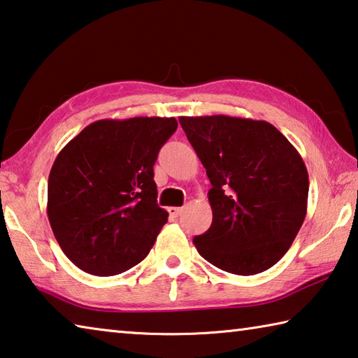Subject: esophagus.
<instances>
[{
	"mask_svg": "<svg viewBox=\"0 0 358 358\" xmlns=\"http://www.w3.org/2000/svg\"><path fill=\"white\" fill-rule=\"evenodd\" d=\"M168 213H169V215H171L173 219H178L179 215L182 214V208H169Z\"/></svg>",
	"mask_w": 358,
	"mask_h": 358,
	"instance_id": "1",
	"label": "esophagus"
}]
</instances>
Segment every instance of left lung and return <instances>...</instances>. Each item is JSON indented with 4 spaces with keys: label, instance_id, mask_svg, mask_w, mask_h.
<instances>
[{
    "label": "left lung",
    "instance_id": "1",
    "mask_svg": "<svg viewBox=\"0 0 358 358\" xmlns=\"http://www.w3.org/2000/svg\"><path fill=\"white\" fill-rule=\"evenodd\" d=\"M213 189V224L193 238L204 260L250 276L282 259L306 217L309 178L298 150L265 120L180 117Z\"/></svg>",
    "mask_w": 358,
    "mask_h": 358
}]
</instances>
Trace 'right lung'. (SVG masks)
I'll use <instances>...</instances> for the list:
<instances>
[{
	"label": "right lung",
	"mask_w": 358,
	"mask_h": 358,
	"mask_svg": "<svg viewBox=\"0 0 358 358\" xmlns=\"http://www.w3.org/2000/svg\"><path fill=\"white\" fill-rule=\"evenodd\" d=\"M178 128L174 117L98 120L57 155L47 215L64 255L82 271L114 276L148 257L168 213L154 165Z\"/></svg>",
	"instance_id": "right-lung-1"
}]
</instances>
